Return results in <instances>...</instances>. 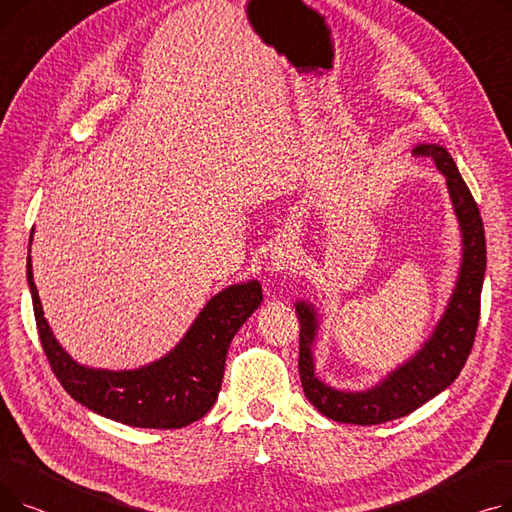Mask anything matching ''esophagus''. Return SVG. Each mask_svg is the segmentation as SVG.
I'll use <instances>...</instances> for the list:
<instances>
[{
    "instance_id": "esophagus-1",
    "label": "esophagus",
    "mask_w": 512,
    "mask_h": 512,
    "mask_svg": "<svg viewBox=\"0 0 512 512\" xmlns=\"http://www.w3.org/2000/svg\"><path fill=\"white\" fill-rule=\"evenodd\" d=\"M294 265H297V261H294V255L290 251H276V253H272L267 272H270L272 276H282V274L292 272Z\"/></svg>"
}]
</instances>
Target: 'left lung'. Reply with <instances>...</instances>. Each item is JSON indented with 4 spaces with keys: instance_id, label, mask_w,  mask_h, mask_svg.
<instances>
[{
    "instance_id": "obj_1",
    "label": "left lung",
    "mask_w": 512,
    "mask_h": 512,
    "mask_svg": "<svg viewBox=\"0 0 512 512\" xmlns=\"http://www.w3.org/2000/svg\"><path fill=\"white\" fill-rule=\"evenodd\" d=\"M413 153L432 157L436 168L446 178L448 195L463 238L459 276H456L450 301L432 336L421 344L409 361L390 371L382 382L359 392L338 390L317 378L313 346L319 330V317L311 303H294L301 324L299 373L303 392L321 415L340 423L378 425L413 413L459 378L473 348L479 324L481 286L483 276H486V234H483L481 215L452 155L442 145L421 143Z\"/></svg>"
}]
</instances>
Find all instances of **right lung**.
Here are the masks:
<instances>
[{
  "mask_svg": "<svg viewBox=\"0 0 512 512\" xmlns=\"http://www.w3.org/2000/svg\"><path fill=\"white\" fill-rule=\"evenodd\" d=\"M35 230V228H33ZM29 240L26 280L47 361L64 390L93 413L132 427L178 429L201 419L218 400L228 346L261 305L257 280L224 288L207 301L168 355L139 369H95L76 363L53 336L33 280Z\"/></svg>",
  "mask_w": 512,
  "mask_h": 512,
  "instance_id": "obj_1",
  "label": "right lung"
}]
</instances>
